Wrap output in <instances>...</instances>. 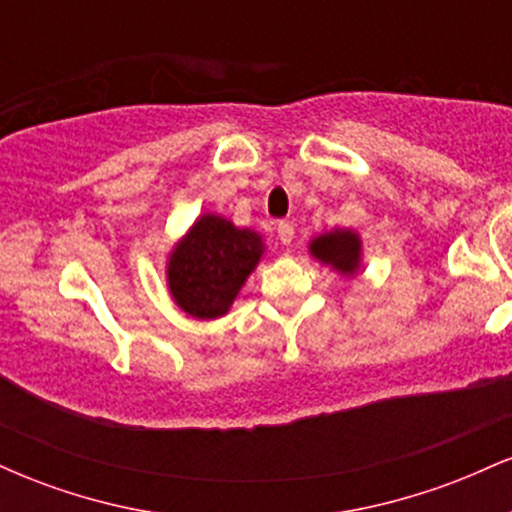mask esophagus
<instances>
[{
	"label": "esophagus",
	"instance_id": "1",
	"mask_svg": "<svg viewBox=\"0 0 512 512\" xmlns=\"http://www.w3.org/2000/svg\"><path fill=\"white\" fill-rule=\"evenodd\" d=\"M276 233H279L281 243L291 245V243H293V233H296V231H293V226H291L289 221H281L279 226H276Z\"/></svg>",
	"mask_w": 512,
	"mask_h": 512
}]
</instances>
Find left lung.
Here are the masks:
<instances>
[{
	"mask_svg": "<svg viewBox=\"0 0 512 512\" xmlns=\"http://www.w3.org/2000/svg\"><path fill=\"white\" fill-rule=\"evenodd\" d=\"M308 250L317 262L327 264L342 276H354L361 269L363 243L361 236L351 228H334V231L320 233L310 240Z\"/></svg>",
	"mask_w": 512,
	"mask_h": 512,
	"instance_id": "1",
	"label": "left lung"
}]
</instances>
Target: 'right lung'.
<instances>
[{
  "instance_id": "right-lung-1",
  "label": "right lung",
  "mask_w": 512,
  "mask_h": 512,
  "mask_svg": "<svg viewBox=\"0 0 512 512\" xmlns=\"http://www.w3.org/2000/svg\"><path fill=\"white\" fill-rule=\"evenodd\" d=\"M262 255L260 233L219 214H202L168 255L170 298L195 320L223 317Z\"/></svg>"
}]
</instances>
